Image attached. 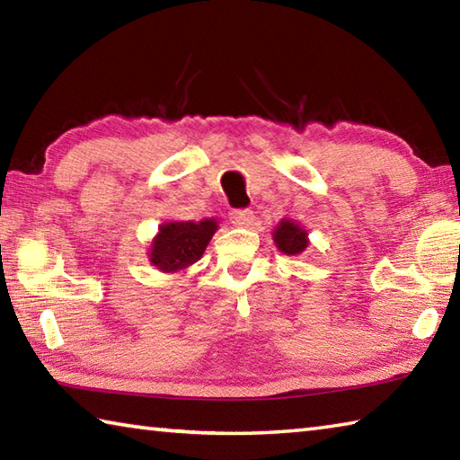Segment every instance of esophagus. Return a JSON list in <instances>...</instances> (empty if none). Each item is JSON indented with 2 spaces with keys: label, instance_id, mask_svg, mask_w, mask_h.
<instances>
[{
  "label": "esophagus",
  "instance_id": "34e87169",
  "mask_svg": "<svg viewBox=\"0 0 460 460\" xmlns=\"http://www.w3.org/2000/svg\"><path fill=\"white\" fill-rule=\"evenodd\" d=\"M231 223L237 225V227H249V225L255 223V215L249 208H239V211L231 213Z\"/></svg>",
  "mask_w": 460,
  "mask_h": 460
}]
</instances>
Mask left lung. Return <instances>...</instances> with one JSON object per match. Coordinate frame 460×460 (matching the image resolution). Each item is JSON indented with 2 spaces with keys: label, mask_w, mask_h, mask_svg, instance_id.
<instances>
[{
  "label": "left lung",
  "mask_w": 460,
  "mask_h": 460,
  "mask_svg": "<svg viewBox=\"0 0 460 460\" xmlns=\"http://www.w3.org/2000/svg\"><path fill=\"white\" fill-rule=\"evenodd\" d=\"M273 241L279 252L286 255L304 253L305 247L310 245L307 231L302 227V225L291 219H281L278 223V227L273 229Z\"/></svg>",
  "instance_id": "8db88e82"
}]
</instances>
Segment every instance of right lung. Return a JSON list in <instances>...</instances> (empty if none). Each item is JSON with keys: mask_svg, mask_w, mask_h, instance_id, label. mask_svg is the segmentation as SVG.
I'll return each instance as SVG.
<instances>
[{"mask_svg": "<svg viewBox=\"0 0 460 460\" xmlns=\"http://www.w3.org/2000/svg\"><path fill=\"white\" fill-rule=\"evenodd\" d=\"M217 229V219L166 221L150 241L148 261L163 273L187 271L203 257Z\"/></svg>", "mask_w": 460, "mask_h": 460, "instance_id": "add662e5", "label": "right lung"}]
</instances>
